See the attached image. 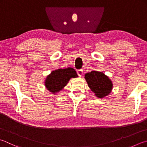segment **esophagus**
<instances>
[{
  "mask_svg": "<svg viewBox=\"0 0 147 147\" xmlns=\"http://www.w3.org/2000/svg\"><path fill=\"white\" fill-rule=\"evenodd\" d=\"M77 74L79 75V76L81 77L82 76V74H83V70H82V69H80V70H77Z\"/></svg>",
  "mask_w": 147,
  "mask_h": 147,
  "instance_id": "1",
  "label": "esophagus"
}]
</instances>
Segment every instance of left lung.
Segmentation results:
<instances>
[{
	"label": "left lung",
	"instance_id": "1",
	"mask_svg": "<svg viewBox=\"0 0 147 147\" xmlns=\"http://www.w3.org/2000/svg\"><path fill=\"white\" fill-rule=\"evenodd\" d=\"M84 78L90 90L98 98H104L111 92L112 81L103 72L91 71L85 74Z\"/></svg>",
	"mask_w": 147,
	"mask_h": 147
}]
</instances>
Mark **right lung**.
Instances as JSON below:
<instances>
[{"label": "right lung", "instance_id": "obj_1", "mask_svg": "<svg viewBox=\"0 0 147 147\" xmlns=\"http://www.w3.org/2000/svg\"><path fill=\"white\" fill-rule=\"evenodd\" d=\"M78 76L76 71L72 68L58 69L52 71L51 74L47 77L45 86L52 93L56 94L67 84L71 78H76Z\"/></svg>", "mask_w": 147, "mask_h": 147}]
</instances>
